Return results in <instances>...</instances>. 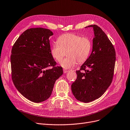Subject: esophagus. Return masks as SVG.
Instances as JSON below:
<instances>
[{
  "label": "esophagus",
  "mask_w": 130,
  "mask_h": 130,
  "mask_svg": "<svg viewBox=\"0 0 130 130\" xmlns=\"http://www.w3.org/2000/svg\"><path fill=\"white\" fill-rule=\"evenodd\" d=\"M63 71H64V73H65V74L67 73V72H69V71H67V70H64Z\"/></svg>",
  "instance_id": "obj_1"
}]
</instances>
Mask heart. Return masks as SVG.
Segmentation results:
<instances>
[{
  "instance_id": "1",
  "label": "heart",
  "mask_w": 130,
  "mask_h": 130,
  "mask_svg": "<svg viewBox=\"0 0 130 130\" xmlns=\"http://www.w3.org/2000/svg\"><path fill=\"white\" fill-rule=\"evenodd\" d=\"M67 50L68 57L61 60L60 65L65 69H70L77 61L83 63L87 59L91 50V42L87 37H82L73 33L65 34L52 43L51 53L54 58L60 61L64 56V51Z\"/></svg>"
}]
</instances>
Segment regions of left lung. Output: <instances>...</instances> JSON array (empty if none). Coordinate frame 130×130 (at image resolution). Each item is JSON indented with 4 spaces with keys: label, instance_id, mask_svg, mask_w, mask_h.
<instances>
[{
    "label": "left lung",
    "instance_id": "left-lung-1",
    "mask_svg": "<svg viewBox=\"0 0 130 130\" xmlns=\"http://www.w3.org/2000/svg\"><path fill=\"white\" fill-rule=\"evenodd\" d=\"M87 27L94 31L92 51L76 71L77 79L71 85L75 98L84 103L99 99L107 90L112 83L116 60L114 46L105 33L96 25L85 28Z\"/></svg>",
    "mask_w": 130,
    "mask_h": 130
}]
</instances>
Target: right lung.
<instances>
[{
    "mask_svg": "<svg viewBox=\"0 0 130 130\" xmlns=\"http://www.w3.org/2000/svg\"><path fill=\"white\" fill-rule=\"evenodd\" d=\"M53 33L48 29L33 28L25 30L11 50L12 79L22 95L35 103L48 99L56 80L63 75L62 67L51 53L49 38ZM53 66L50 69L48 67Z\"/></svg>",
    "mask_w": 130,
    "mask_h": 130,
    "instance_id": "1",
    "label": "right lung"
}]
</instances>
